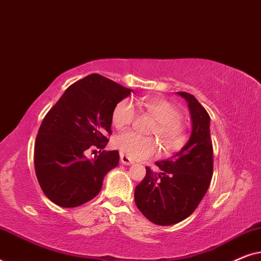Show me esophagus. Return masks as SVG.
Here are the masks:
<instances>
[{"label": "esophagus", "mask_w": 261, "mask_h": 261, "mask_svg": "<svg viewBox=\"0 0 261 261\" xmlns=\"http://www.w3.org/2000/svg\"><path fill=\"white\" fill-rule=\"evenodd\" d=\"M120 162H121V164H123V165H132V164H134L133 160H132L130 158H128V156L124 154L120 155Z\"/></svg>", "instance_id": "34e87169"}]
</instances>
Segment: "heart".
Instances as JSON below:
<instances>
[{"instance_id":"1","label":"heart","mask_w":261,"mask_h":261,"mask_svg":"<svg viewBox=\"0 0 261 261\" xmlns=\"http://www.w3.org/2000/svg\"><path fill=\"white\" fill-rule=\"evenodd\" d=\"M138 106L146 115L155 121L148 133L157 138L142 137L134 132H126L115 139V146L122 154L133 160H141L155 155L159 152V144L164 152L179 151L188 140V126L181 119L177 106L167 99L145 96L138 101ZM138 117L135 106L128 99L117 103L113 113V123L117 129H124L134 123Z\"/></svg>"}]
</instances>
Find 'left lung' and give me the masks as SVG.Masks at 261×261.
<instances>
[{
  "mask_svg": "<svg viewBox=\"0 0 261 261\" xmlns=\"http://www.w3.org/2000/svg\"><path fill=\"white\" fill-rule=\"evenodd\" d=\"M178 95L187 99L190 108V139L172 158L155 163L160 173L146 167V176L134 192L138 209L159 226L176 224L190 216L204 197L213 177L209 114L194 95L184 91Z\"/></svg>",
  "mask_w": 261,
  "mask_h": 261,
  "instance_id": "obj_1",
  "label": "left lung"
}]
</instances>
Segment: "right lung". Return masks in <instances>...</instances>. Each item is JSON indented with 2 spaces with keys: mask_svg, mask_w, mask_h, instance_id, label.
I'll return each mask as SVG.
<instances>
[{
  "mask_svg": "<svg viewBox=\"0 0 261 261\" xmlns=\"http://www.w3.org/2000/svg\"><path fill=\"white\" fill-rule=\"evenodd\" d=\"M132 91L92 73L70 85L48 110L35 140L34 167L49 201L74 208L98 195L103 178L119 164V151H103L94 159L85 153L106 147L114 109Z\"/></svg>",
  "mask_w": 261,
  "mask_h": 261,
  "instance_id": "add662e5",
  "label": "right lung"
}]
</instances>
